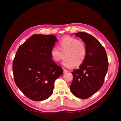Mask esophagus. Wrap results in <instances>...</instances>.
<instances>
[{
	"label": "esophagus",
	"mask_w": 121,
	"mask_h": 121,
	"mask_svg": "<svg viewBox=\"0 0 121 121\" xmlns=\"http://www.w3.org/2000/svg\"><path fill=\"white\" fill-rule=\"evenodd\" d=\"M63 71H64V73H67L68 72V71L65 69H64Z\"/></svg>",
	"instance_id": "1"
}]
</instances>
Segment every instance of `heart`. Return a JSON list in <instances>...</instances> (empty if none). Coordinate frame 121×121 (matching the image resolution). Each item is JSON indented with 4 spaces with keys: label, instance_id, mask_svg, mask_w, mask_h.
Wrapping results in <instances>:
<instances>
[{
    "label": "heart",
    "instance_id": "obj_1",
    "mask_svg": "<svg viewBox=\"0 0 121 121\" xmlns=\"http://www.w3.org/2000/svg\"><path fill=\"white\" fill-rule=\"evenodd\" d=\"M59 47L53 46L51 54L56 62H60L64 57L62 65L67 68L71 69L74 66L79 67L85 61L87 55V48L85 43L75 38L66 36L58 43Z\"/></svg>",
    "mask_w": 121,
    "mask_h": 121
}]
</instances>
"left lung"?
Returning a JSON list of instances; mask_svg holds the SVG:
<instances>
[{
  "label": "left lung",
  "mask_w": 121,
  "mask_h": 121,
  "mask_svg": "<svg viewBox=\"0 0 121 121\" xmlns=\"http://www.w3.org/2000/svg\"><path fill=\"white\" fill-rule=\"evenodd\" d=\"M82 39L87 48L86 58L77 69L71 72L73 81L70 86L76 97L87 99L103 86L107 73L108 62L104 47L91 35L84 32L75 34Z\"/></svg>",
  "instance_id": "obj_1"
}]
</instances>
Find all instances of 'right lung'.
<instances>
[{
	"label": "right lung",
	"mask_w": 121,
	"mask_h": 121,
	"mask_svg": "<svg viewBox=\"0 0 121 121\" xmlns=\"http://www.w3.org/2000/svg\"><path fill=\"white\" fill-rule=\"evenodd\" d=\"M57 39L52 35L35 34L18 49L13 62L14 82L27 97L35 101L49 98L63 69L52 60V48Z\"/></svg>",
	"instance_id": "add662e5"
}]
</instances>
